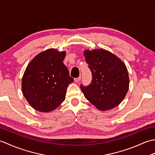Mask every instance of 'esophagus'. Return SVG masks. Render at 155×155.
I'll list each match as a JSON object with an SVG mask.
<instances>
[{"label":"esophagus","instance_id":"34e87169","mask_svg":"<svg viewBox=\"0 0 155 155\" xmlns=\"http://www.w3.org/2000/svg\"><path fill=\"white\" fill-rule=\"evenodd\" d=\"M81 79V77H78L77 78H74V81L76 82V83H78V82L80 81Z\"/></svg>","mask_w":155,"mask_h":155}]
</instances>
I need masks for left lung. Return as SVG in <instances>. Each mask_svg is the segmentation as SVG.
<instances>
[{
  "mask_svg": "<svg viewBox=\"0 0 155 155\" xmlns=\"http://www.w3.org/2000/svg\"><path fill=\"white\" fill-rule=\"evenodd\" d=\"M84 56L93 75L89 86H81L85 98L101 111L118 106L129 88L126 65L117 56L103 48L86 49Z\"/></svg>",
  "mask_w": 155,
  "mask_h": 155,
  "instance_id": "8db88e82",
  "label": "left lung"
}]
</instances>
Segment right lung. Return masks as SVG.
<instances>
[{"label": "right lung", "mask_w": 155, "mask_h": 155, "mask_svg": "<svg viewBox=\"0 0 155 155\" xmlns=\"http://www.w3.org/2000/svg\"><path fill=\"white\" fill-rule=\"evenodd\" d=\"M66 51L48 48L29 62L22 78V92L29 104L38 111L56 109L65 99L67 88L74 79L63 63Z\"/></svg>", "instance_id": "obj_1"}]
</instances>
